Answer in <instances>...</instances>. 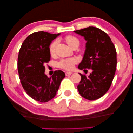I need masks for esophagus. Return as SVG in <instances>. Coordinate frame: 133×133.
Returning <instances> with one entry per match:
<instances>
[{
	"instance_id": "34e87169",
	"label": "esophagus",
	"mask_w": 133,
	"mask_h": 133,
	"mask_svg": "<svg viewBox=\"0 0 133 133\" xmlns=\"http://www.w3.org/2000/svg\"><path fill=\"white\" fill-rule=\"evenodd\" d=\"M72 74V72H69V71H67L65 72V75H66V76H69L70 75H71Z\"/></svg>"
}]
</instances>
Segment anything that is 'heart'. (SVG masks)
<instances>
[{
  "mask_svg": "<svg viewBox=\"0 0 133 133\" xmlns=\"http://www.w3.org/2000/svg\"><path fill=\"white\" fill-rule=\"evenodd\" d=\"M64 40L70 47H78L80 44L79 40L75 36L69 35L64 37ZM56 46V42L55 41L52 42L49 46V52L50 55L53 56L55 53V47ZM76 63L75 59L74 58H69L63 59L59 62L58 65L60 68L66 70H71L74 68V64Z\"/></svg>",
  "mask_w": 133,
  "mask_h": 133,
  "instance_id": "1",
  "label": "heart"
}]
</instances>
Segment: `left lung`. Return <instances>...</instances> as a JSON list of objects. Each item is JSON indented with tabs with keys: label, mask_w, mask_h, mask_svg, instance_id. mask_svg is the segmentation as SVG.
I'll return each mask as SVG.
<instances>
[{
	"label": "left lung",
	"mask_w": 133,
	"mask_h": 133,
	"mask_svg": "<svg viewBox=\"0 0 133 133\" xmlns=\"http://www.w3.org/2000/svg\"><path fill=\"white\" fill-rule=\"evenodd\" d=\"M74 32L84 36L87 41L83 60L78 68L86 74L87 69L92 70L89 76L79 74L78 91L86 99H98L107 92L114 79L117 62L116 49L109 36L97 27H89Z\"/></svg>",
	"instance_id": "8db88e82"
}]
</instances>
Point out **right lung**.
I'll return each mask as SVG.
<instances>
[{
  "label": "right lung",
  "mask_w": 133,
  "mask_h": 133,
  "mask_svg": "<svg viewBox=\"0 0 133 133\" xmlns=\"http://www.w3.org/2000/svg\"><path fill=\"white\" fill-rule=\"evenodd\" d=\"M59 34L34 32L24 41L19 52L18 70L22 87L31 98L41 102L55 97L65 77L61 70H56L50 78L44 74V65L51 58L49 46Z\"/></svg>",
  "instance_id": "right-lung-1"
}]
</instances>
